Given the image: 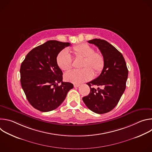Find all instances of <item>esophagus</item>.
<instances>
[{
    "label": "esophagus",
    "mask_w": 152,
    "mask_h": 152,
    "mask_svg": "<svg viewBox=\"0 0 152 152\" xmlns=\"http://www.w3.org/2000/svg\"><path fill=\"white\" fill-rule=\"evenodd\" d=\"M79 86H80V85H79V84H74V87H75V88L79 87Z\"/></svg>",
    "instance_id": "1"
}]
</instances>
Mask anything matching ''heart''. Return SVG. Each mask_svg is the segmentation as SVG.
I'll use <instances>...</instances> for the list:
<instances>
[{
	"label": "heart",
	"instance_id": "heart-1",
	"mask_svg": "<svg viewBox=\"0 0 152 152\" xmlns=\"http://www.w3.org/2000/svg\"><path fill=\"white\" fill-rule=\"evenodd\" d=\"M73 52L76 58H83L81 70H73L64 75V79L73 83H80L89 80L95 75L100 73L104 66L103 56L96 52L91 46L82 43L73 48ZM58 67L63 71L68 72L72 68V59L67 50L61 51L56 57Z\"/></svg>",
	"mask_w": 152,
	"mask_h": 152
}]
</instances>
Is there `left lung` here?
I'll use <instances>...</instances> for the list:
<instances>
[{
	"mask_svg": "<svg viewBox=\"0 0 152 152\" xmlns=\"http://www.w3.org/2000/svg\"><path fill=\"white\" fill-rule=\"evenodd\" d=\"M88 42L100 50L104 66L96 79L86 83L90 86V93L82 100L93 112L104 114L113 110L118 104L126 89L128 70L123 56L110 43L97 38ZM93 86L98 88L96 89Z\"/></svg>",
	"mask_w": 152,
	"mask_h": 152,
	"instance_id": "1",
	"label": "left lung"
}]
</instances>
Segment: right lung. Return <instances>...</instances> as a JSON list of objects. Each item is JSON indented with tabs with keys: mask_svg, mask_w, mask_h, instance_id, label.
Returning <instances> with one entry per match:
<instances>
[{
	"mask_svg": "<svg viewBox=\"0 0 152 152\" xmlns=\"http://www.w3.org/2000/svg\"><path fill=\"white\" fill-rule=\"evenodd\" d=\"M70 45V42L48 41L31 50L21 63V87L36 110L49 112L56 109L73 88L72 83L62 81V72L56 62L58 53Z\"/></svg>",
	"mask_w": 152,
	"mask_h": 152,
	"instance_id": "right-lung-1",
	"label": "right lung"
}]
</instances>
